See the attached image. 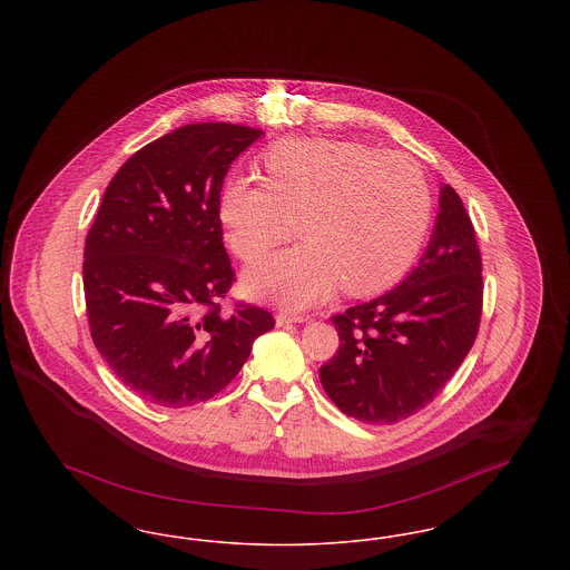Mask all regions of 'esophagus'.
<instances>
[{
    "mask_svg": "<svg viewBox=\"0 0 570 570\" xmlns=\"http://www.w3.org/2000/svg\"><path fill=\"white\" fill-rule=\"evenodd\" d=\"M305 321H307V316H298V314H277L275 316V325L277 326L297 325V323H305Z\"/></svg>",
    "mask_w": 570,
    "mask_h": 570,
    "instance_id": "esophagus-1",
    "label": "esophagus"
}]
</instances>
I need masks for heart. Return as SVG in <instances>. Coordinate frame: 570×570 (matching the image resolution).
Instances as JSON below:
<instances>
[{
  "label": "heart",
  "mask_w": 570,
  "mask_h": 570,
  "mask_svg": "<svg viewBox=\"0 0 570 570\" xmlns=\"http://www.w3.org/2000/svg\"><path fill=\"white\" fill-rule=\"evenodd\" d=\"M265 179L239 177L219 198L233 254L256 263L293 235L301 244L245 273L252 295L307 307L333 293L397 282L428 235L432 190L421 164L358 140L288 138L265 156Z\"/></svg>",
  "instance_id": "obj_1"
}]
</instances>
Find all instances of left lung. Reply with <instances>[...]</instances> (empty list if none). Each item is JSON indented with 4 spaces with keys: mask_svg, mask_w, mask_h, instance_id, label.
I'll return each instance as SVG.
<instances>
[{
    "mask_svg": "<svg viewBox=\"0 0 570 570\" xmlns=\"http://www.w3.org/2000/svg\"><path fill=\"white\" fill-rule=\"evenodd\" d=\"M481 272L474 226L446 184L432 242L406 279L331 318L340 348L321 367L331 402L372 425L404 421L432 404L476 340Z\"/></svg>",
    "mask_w": 570,
    "mask_h": 570,
    "instance_id": "obj_1",
    "label": "left lung"
}]
</instances>
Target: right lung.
<instances>
[{
    "label": "right lung",
    "instance_id": "obj_1",
    "mask_svg": "<svg viewBox=\"0 0 570 570\" xmlns=\"http://www.w3.org/2000/svg\"><path fill=\"white\" fill-rule=\"evenodd\" d=\"M261 135L209 121L160 136L115 173L87 233L91 340L115 376L156 406L212 400L275 326L263 307H219L235 282L219 191L233 160Z\"/></svg>",
    "mask_w": 570,
    "mask_h": 570
}]
</instances>
